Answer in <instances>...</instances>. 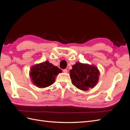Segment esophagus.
I'll return each mask as SVG.
<instances>
[{
  "instance_id": "1",
  "label": "esophagus",
  "mask_w": 130,
  "mask_h": 130,
  "mask_svg": "<svg viewBox=\"0 0 130 130\" xmlns=\"http://www.w3.org/2000/svg\"><path fill=\"white\" fill-rule=\"evenodd\" d=\"M63 72L64 73H67L68 72V70L67 69H63Z\"/></svg>"
}]
</instances>
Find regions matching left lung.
Segmentation results:
<instances>
[{
    "mask_svg": "<svg viewBox=\"0 0 130 130\" xmlns=\"http://www.w3.org/2000/svg\"><path fill=\"white\" fill-rule=\"evenodd\" d=\"M99 71L96 67L77 62L70 70L73 85L83 90L92 88L98 83Z\"/></svg>",
    "mask_w": 130,
    "mask_h": 130,
    "instance_id": "obj_1",
    "label": "left lung"
}]
</instances>
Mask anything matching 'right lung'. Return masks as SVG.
Here are the masks:
<instances>
[{
	"instance_id": "add662e5",
	"label": "right lung",
	"mask_w": 130,
	"mask_h": 130,
	"mask_svg": "<svg viewBox=\"0 0 130 130\" xmlns=\"http://www.w3.org/2000/svg\"><path fill=\"white\" fill-rule=\"evenodd\" d=\"M30 73L32 83L39 88H45L54 84L55 77L62 70L48 61L32 67Z\"/></svg>"
}]
</instances>
